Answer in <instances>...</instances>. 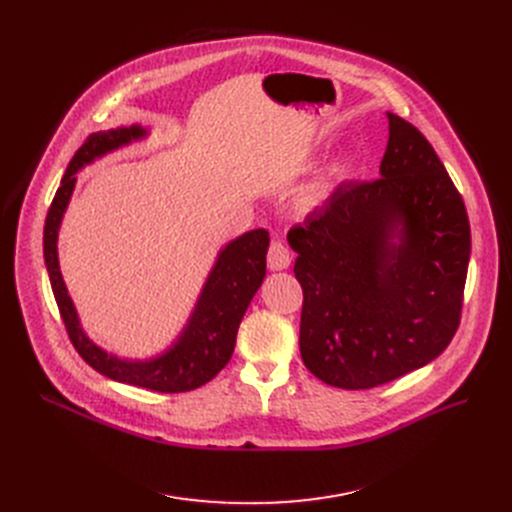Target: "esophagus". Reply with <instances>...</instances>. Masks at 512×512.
<instances>
[{"mask_svg": "<svg viewBox=\"0 0 512 512\" xmlns=\"http://www.w3.org/2000/svg\"><path fill=\"white\" fill-rule=\"evenodd\" d=\"M290 259H292L290 249L284 245L282 240H274L270 251H267V267L274 272L286 270V267L290 265Z\"/></svg>", "mask_w": 512, "mask_h": 512, "instance_id": "obj_1", "label": "esophagus"}]
</instances>
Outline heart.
Here are the masks:
<instances>
[{"instance_id": "b5f03b06", "label": "heart", "mask_w": 512, "mask_h": 512, "mask_svg": "<svg viewBox=\"0 0 512 512\" xmlns=\"http://www.w3.org/2000/svg\"><path fill=\"white\" fill-rule=\"evenodd\" d=\"M340 174H342V168H340V166H336V168H334V170L330 172V176H328V182H326V186H328V184H332L334 180H338V178H340Z\"/></svg>"}]
</instances>
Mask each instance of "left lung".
<instances>
[{"mask_svg":"<svg viewBox=\"0 0 512 512\" xmlns=\"http://www.w3.org/2000/svg\"><path fill=\"white\" fill-rule=\"evenodd\" d=\"M380 178L340 184L288 232L303 286L301 357L369 390L434 361L461 324L471 228L434 147L388 114Z\"/></svg>","mask_w":512,"mask_h":512,"instance_id":"obj_1","label":"left lung"}]
</instances>
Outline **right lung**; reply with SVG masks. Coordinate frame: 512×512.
<instances>
[{
    "mask_svg": "<svg viewBox=\"0 0 512 512\" xmlns=\"http://www.w3.org/2000/svg\"><path fill=\"white\" fill-rule=\"evenodd\" d=\"M145 134L147 130L143 126L114 128L93 132L80 145L47 211L43 255L53 297H56L66 332L78 355L110 380L153 392L178 394L207 384L230 361L242 315H245L265 278V255L267 247H270V234L263 228L251 230L220 251L191 319L166 353L149 361H122L105 353L80 328L76 309L68 297L58 263V230L74 191L76 172L105 153L128 145L130 141L143 139Z\"/></svg>",
    "mask_w": 512,
    "mask_h": 512,
    "instance_id": "1",
    "label": "right lung"
}]
</instances>
